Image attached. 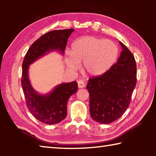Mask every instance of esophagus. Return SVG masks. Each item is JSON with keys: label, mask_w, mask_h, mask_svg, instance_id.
I'll use <instances>...</instances> for the list:
<instances>
[{"label": "esophagus", "mask_w": 156, "mask_h": 156, "mask_svg": "<svg viewBox=\"0 0 156 156\" xmlns=\"http://www.w3.org/2000/svg\"><path fill=\"white\" fill-rule=\"evenodd\" d=\"M78 86L79 88H83L85 87V84H84L83 80H78Z\"/></svg>", "instance_id": "esophagus-1"}]
</instances>
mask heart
<instances>
[{
  "mask_svg": "<svg viewBox=\"0 0 156 156\" xmlns=\"http://www.w3.org/2000/svg\"><path fill=\"white\" fill-rule=\"evenodd\" d=\"M118 56L116 44L109 40L95 36H83L72 43L69 53L65 54L67 67L77 69L83 62L82 69L89 76L104 74L114 64Z\"/></svg>",
  "mask_w": 156,
  "mask_h": 156,
  "instance_id": "b5f03b06",
  "label": "heart"
}]
</instances>
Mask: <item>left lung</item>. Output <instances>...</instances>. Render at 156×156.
<instances>
[{
    "label": "left lung",
    "mask_w": 156,
    "mask_h": 156,
    "mask_svg": "<svg viewBox=\"0 0 156 156\" xmlns=\"http://www.w3.org/2000/svg\"><path fill=\"white\" fill-rule=\"evenodd\" d=\"M122 51L117 62L101 76L89 79V111L92 119L109 124L125 112L136 84V62L133 55L119 41Z\"/></svg>",
    "instance_id": "left-lung-1"
}]
</instances>
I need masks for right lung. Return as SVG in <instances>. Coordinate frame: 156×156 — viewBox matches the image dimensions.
Instances as JSON below:
<instances>
[{
  "instance_id": "obj_1",
  "label": "right lung",
  "mask_w": 156,
  "mask_h": 156,
  "mask_svg": "<svg viewBox=\"0 0 156 156\" xmlns=\"http://www.w3.org/2000/svg\"><path fill=\"white\" fill-rule=\"evenodd\" d=\"M73 29L54 30L40 37L29 48L23 62L21 84L29 111L37 120L47 125L59 123L67 116V105L70 96L78 90L76 81L57 85L47 94L34 90L28 76L30 65L51 51L64 54L68 38Z\"/></svg>"
}]
</instances>
